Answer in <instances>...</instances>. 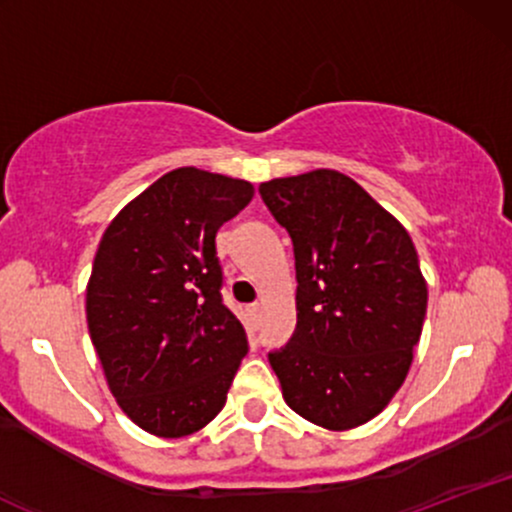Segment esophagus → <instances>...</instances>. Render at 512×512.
Instances as JSON below:
<instances>
[{
  "instance_id": "1",
  "label": "esophagus",
  "mask_w": 512,
  "mask_h": 512,
  "mask_svg": "<svg viewBox=\"0 0 512 512\" xmlns=\"http://www.w3.org/2000/svg\"><path fill=\"white\" fill-rule=\"evenodd\" d=\"M260 313H262V305L260 303H250L248 305V315L252 320H260Z\"/></svg>"
}]
</instances>
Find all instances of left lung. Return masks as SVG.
<instances>
[{"mask_svg":"<svg viewBox=\"0 0 512 512\" xmlns=\"http://www.w3.org/2000/svg\"><path fill=\"white\" fill-rule=\"evenodd\" d=\"M260 195L296 257V330L269 351L286 404L330 431L366 424L402 387L424 327L414 243L337 170L262 182Z\"/></svg>","mask_w":512,"mask_h":512,"instance_id":"8db88e82","label":"left lung"}]
</instances>
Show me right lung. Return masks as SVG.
<instances>
[{
	"label": "right lung",
	"instance_id": "obj_1",
	"mask_svg": "<svg viewBox=\"0 0 512 512\" xmlns=\"http://www.w3.org/2000/svg\"><path fill=\"white\" fill-rule=\"evenodd\" d=\"M252 185L175 168L105 228L86 289V320L122 411L144 431L182 438L226 404L248 334L221 296L216 231Z\"/></svg>",
	"mask_w": 512,
	"mask_h": 512
}]
</instances>
